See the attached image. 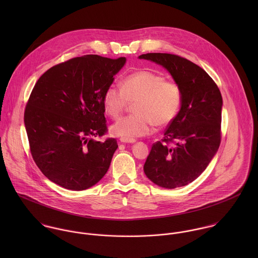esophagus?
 Masks as SVG:
<instances>
[{"label":"esophagus","instance_id":"esophagus-1","mask_svg":"<svg viewBox=\"0 0 258 258\" xmlns=\"http://www.w3.org/2000/svg\"><path fill=\"white\" fill-rule=\"evenodd\" d=\"M121 143H135V139H127V138H120Z\"/></svg>","mask_w":258,"mask_h":258}]
</instances>
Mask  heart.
<instances>
[{
  "mask_svg": "<svg viewBox=\"0 0 258 258\" xmlns=\"http://www.w3.org/2000/svg\"><path fill=\"white\" fill-rule=\"evenodd\" d=\"M133 110L111 126V132L122 138L134 139L149 135L154 125L163 127L173 121L180 110L183 93L178 83L161 74L140 71L124 76L120 87L108 86L102 96L105 112L113 119L135 101Z\"/></svg>",
  "mask_w": 258,
  "mask_h": 258,
  "instance_id": "obj_1",
  "label": "heart"
}]
</instances>
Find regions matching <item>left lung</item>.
<instances>
[{
  "label": "left lung",
  "instance_id": "obj_1",
  "mask_svg": "<svg viewBox=\"0 0 258 258\" xmlns=\"http://www.w3.org/2000/svg\"><path fill=\"white\" fill-rule=\"evenodd\" d=\"M164 67L182 89L181 109L151 148L144 172L154 184L166 188L195 181L208 167L221 139V91L202 68L171 53L139 56Z\"/></svg>",
  "mask_w": 258,
  "mask_h": 258
}]
</instances>
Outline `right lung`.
Here are the masks:
<instances>
[{"label": "right lung", "instance_id": "obj_1", "mask_svg": "<svg viewBox=\"0 0 258 258\" xmlns=\"http://www.w3.org/2000/svg\"><path fill=\"white\" fill-rule=\"evenodd\" d=\"M125 62V57L88 54L38 78L25 109V126L35 163L54 184L82 190L108 171L117 141L95 138L108 131L102 96Z\"/></svg>", "mask_w": 258, "mask_h": 258}]
</instances>
